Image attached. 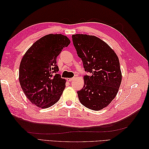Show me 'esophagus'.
<instances>
[{"mask_svg": "<svg viewBox=\"0 0 149 149\" xmlns=\"http://www.w3.org/2000/svg\"><path fill=\"white\" fill-rule=\"evenodd\" d=\"M74 79V78H67L66 79V80L68 81H69V82H71L72 80H73Z\"/></svg>", "mask_w": 149, "mask_h": 149, "instance_id": "esophagus-1", "label": "esophagus"}]
</instances>
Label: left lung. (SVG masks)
I'll use <instances>...</instances> for the list:
<instances>
[{
  "label": "left lung",
  "instance_id": "8db88e82",
  "mask_svg": "<svg viewBox=\"0 0 149 149\" xmlns=\"http://www.w3.org/2000/svg\"><path fill=\"white\" fill-rule=\"evenodd\" d=\"M72 40L85 71L92 73L84 76V86L77 92L79 101L88 109L101 110L115 98L121 84L118 56L96 36L76 34Z\"/></svg>",
  "mask_w": 149,
  "mask_h": 149
}]
</instances>
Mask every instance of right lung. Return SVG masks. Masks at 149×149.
<instances>
[{
    "label": "right lung",
    "instance_id": "right-lung-1",
    "mask_svg": "<svg viewBox=\"0 0 149 149\" xmlns=\"http://www.w3.org/2000/svg\"><path fill=\"white\" fill-rule=\"evenodd\" d=\"M70 40L61 34H49L36 41L22 57L19 82L26 97L42 109L58 101L66 86L61 78L56 58Z\"/></svg>",
    "mask_w": 149,
    "mask_h": 149
}]
</instances>
